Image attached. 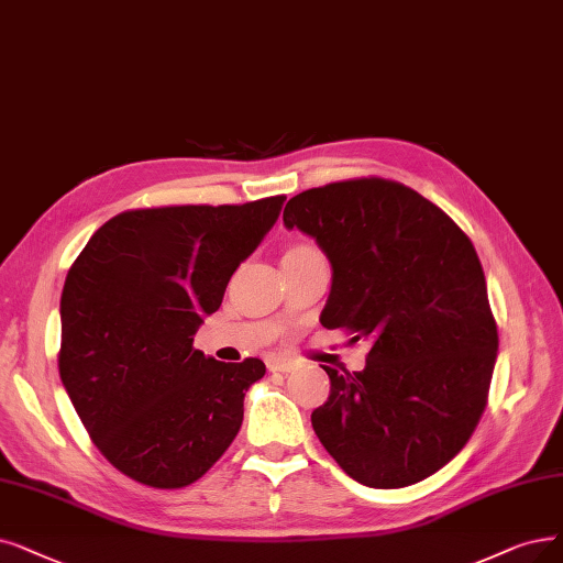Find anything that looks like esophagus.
Instances as JSON below:
<instances>
[{"mask_svg": "<svg viewBox=\"0 0 563 563\" xmlns=\"http://www.w3.org/2000/svg\"><path fill=\"white\" fill-rule=\"evenodd\" d=\"M294 367H296V365L290 363L288 357H282V355L267 357V369H269V372H282V374H286V372H290Z\"/></svg>", "mask_w": 563, "mask_h": 563, "instance_id": "esophagus-1", "label": "esophagus"}]
</instances>
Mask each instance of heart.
<instances>
[{"mask_svg": "<svg viewBox=\"0 0 563 563\" xmlns=\"http://www.w3.org/2000/svg\"><path fill=\"white\" fill-rule=\"evenodd\" d=\"M290 252H313V250H311V246H294Z\"/></svg>", "mask_w": 563, "mask_h": 563, "instance_id": "obj_1", "label": "heart"}]
</instances>
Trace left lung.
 <instances>
[{
  "instance_id": "1",
  "label": "left lung",
  "mask_w": 563,
  "mask_h": 563,
  "mask_svg": "<svg viewBox=\"0 0 563 563\" xmlns=\"http://www.w3.org/2000/svg\"><path fill=\"white\" fill-rule=\"evenodd\" d=\"M284 227L332 265L321 325L372 344L365 369H332L313 432L367 487L437 474L474 434L497 363L483 265L457 223L418 191L363 177L307 189Z\"/></svg>"
}]
</instances>
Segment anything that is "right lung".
<instances>
[{
    "instance_id": "1",
    "label": "right lung",
    "mask_w": 563,
    "mask_h": 563,
    "mask_svg": "<svg viewBox=\"0 0 563 563\" xmlns=\"http://www.w3.org/2000/svg\"><path fill=\"white\" fill-rule=\"evenodd\" d=\"M286 196L244 206L129 210L89 238L66 275L59 376L89 439L124 476L177 489L240 432L263 360H219L194 334Z\"/></svg>"
}]
</instances>
